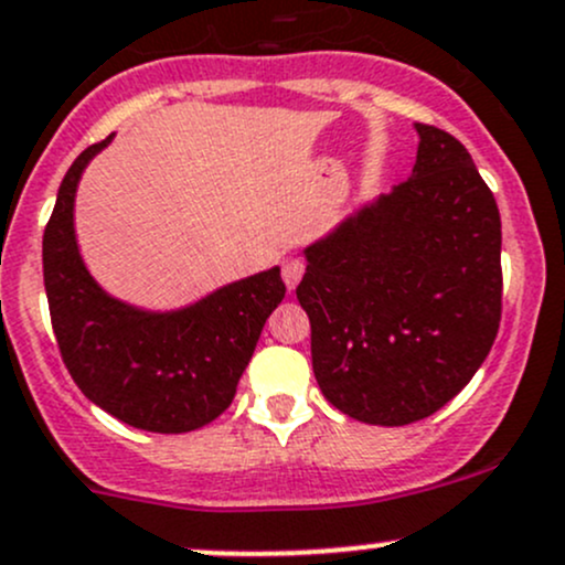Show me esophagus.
I'll return each instance as SVG.
<instances>
[{
	"mask_svg": "<svg viewBox=\"0 0 565 565\" xmlns=\"http://www.w3.org/2000/svg\"><path fill=\"white\" fill-rule=\"evenodd\" d=\"M302 273H306V265H302V259H298V257L284 259V263H281V276H284V284H287L289 292H292V289L300 284Z\"/></svg>",
	"mask_w": 565,
	"mask_h": 565,
	"instance_id": "1",
	"label": "esophagus"
}]
</instances>
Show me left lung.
<instances>
[{
	"label": "left lung",
	"mask_w": 565,
	"mask_h": 565,
	"mask_svg": "<svg viewBox=\"0 0 565 565\" xmlns=\"http://www.w3.org/2000/svg\"><path fill=\"white\" fill-rule=\"evenodd\" d=\"M419 135L412 178L302 248L319 390L367 425L430 417L471 382L501 322V213L471 153Z\"/></svg>",
	"instance_id": "left-lung-1"
}]
</instances>
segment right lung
<instances>
[{"label":"right lung","mask_w":565,"mask_h":565,"mask_svg":"<svg viewBox=\"0 0 565 565\" xmlns=\"http://www.w3.org/2000/svg\"><path fill=\"white\" fill-rule=\"evenodd\" d=\"M113 140L94 142L58 186L43 235V276L58 352L83 395L148 433H189L233 403L267 317L284 300L281 267L254 273L170 311L113 298L88 273L75 235L83 170Z\"/></svg>","instance_id":"obj_1"}]
</instances>
